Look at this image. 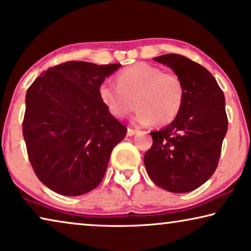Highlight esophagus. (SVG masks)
<instances>
[{"label":"esophagus","instance_id":"esophagus-1","mask_svg":"<svg viewBox=\"0 0 251 251\" xmlns=\"http://www.w3.org/2000/svg\"><path fill=\"white\" fill-rule=\"evenodd\" d=\"M136 132H137L136 129H133L130 128V127H128V128H127V136H133Z\"/></svg>","mask_w":251,"mask_h":251}]
</instances>
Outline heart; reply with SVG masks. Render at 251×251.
I'll return each mask as SVG.
<instances>
[{
  "label": "heart",
  "instance_id": "obj_1",
  "mask_svg": "<svg viewBox=\"0 0 251 251\" xmlns=\"http://www.w3.org/2000/svg\"><path fill=\"white\" fill-rule=\"evenodd\" d=\"M117 83L104 80L99 85V98L108 113L124 118L138 108L135 122L140 125H167L181 110L185 88L177 74L163 72L158 66L140 62L117 74Z\"/></svg>",
  "mask_w": 251,
  "mask_h": 251
}]
</instances>
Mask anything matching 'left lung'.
<instances>
[{"label":"left lung","mask_w":251,"mask_h":251,"mask_svg":"<svg viewBox=\"0 0 251 251\" xmlns=\"http://www.w3.org/2000/svg\"><path fill=\"white\" fill-rule=\"evenodd\" d=\"M181 78L185 99L181 110L163 129L152 132V147L144 155L148 175L171 193H188L214 174L227 130L226 99L205 67L179 54L158 56Z\"/></svg>","instance_id":"1"}]
</instances>
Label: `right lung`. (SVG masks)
Returning a JSON list of instances; mask_svg holds the SVG:
<instances>
[{"instance_id": "1", "label": "right lung", "mask_w": 251, "mask_h": 251, "mask_svg": "<svg viewBox=\"0 0 251 251\" xmlns=\"http://www.w3.org/2000/svg\"><path fill=\"white\" fill-rule=\"evenodd\" d=\"M121 64L70 61L50 67L25 95L22 123L29 161L55 193L78 196L104 177L110 153L127 128L108 113L98 89Z\"/></svg>"}]
</instances>
